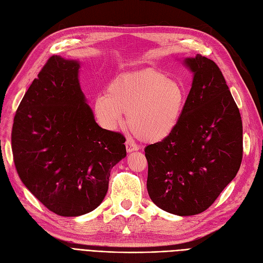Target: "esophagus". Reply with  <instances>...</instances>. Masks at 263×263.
<instances>
[{
	"label": "esophagus",
	"instance_id": "1",
	"mask_svg": "<svg viewBox=\"0 0 263 263\" xmlns=\"http://www.w3.org/2000/svg\"><path fill=\"white\" fill-rule=\"evenodd\" d=\"M125 146H126V151H127L128 153L138 150V147L136 146V144H135L133 141H130V140L126 141V142H125Z\"/></svg>",
	"mask_w": 263,
	"mask_h": 263
}]
</instances>
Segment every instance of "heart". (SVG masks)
<instances>
[{"label":"heart","mask_w":263,"mask_h":263,"mask_svg":"<svg viewBox=\"0 0 263 263\" xmlns=\"http://www.w3.org/2000/svg\"><path fill=\"white\" fill-rule=\"evenodd\" d=\"M187 102L185 87L161 71L147 69L112 80L106 93L95 97L92 108L103 128L113 130L124 119L138 137L161 142L175 132Z\"/></svg>","instance_id":"b5f03b06"}]
</instances>
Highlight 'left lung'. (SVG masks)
Returning a JSON list of instances; mask_svg holds the SVG:
<instances>
[{
	"label": "left lung",
	"mask_w": 263,
	"mask_h": 263,
	"mask_svg": "<svg viewBox=\"0 0 263 263\" xmlns=\"http://www.w3.org/2000/svg\"><path fill=\"white\" fill-rule=\"evenodd\" d=\"M193 84L177 128L144 148L153 203L187 216L206 210L236 176L242 159L238 107L220 68L200 54L183 60Z\"/></svg>",
	"instance_id": "8db88e82"
}]
</instances>
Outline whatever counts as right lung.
Segmentation results:
<instances>
[{"label": "right lung", "mask_w": 263, "mask_h": 263, "mask_svg": "<svg viewBox=\"0 0 263 263\" xmlns=\"http://www.w3.org/2000/svg\"><path fill=\"white\" fill-rule=\"evenodd\" d=\"M80 62L53 55L14 117L12 150L23 184L62 216L100 205L111 170L126 157L125 138L101 128L79 84Z\"/></svg>", "instance_id": "right-lung-1"}]
</instances>
